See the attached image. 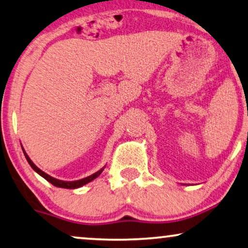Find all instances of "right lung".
<instances>
[{
  "mask_svg": "<svg viewBox=\"0 0 248 248\" xmlns=\"http://www.w3.org/2000/svg\"><path fill=\"white\" fill-rule=\"evenodd\" d=\"M23 154H25V157H26V159H27V161L29 162V165L31 166V168L33 169V170L38 172V174H39L40 176H43V177L45 178L46 181H48V182L50 183V184H53L54 186H56V187H63V188H78V187H81V186H82V185L87 184V183H89V182H91V181H93L94 178H97L98 176H99V175L101 174V172H103V170H104V168H101L99 171L94 172L93 175L88 176V177H86V178L79 179V181L64 182V181H60V179L54 178V177H52V176L47 175L46 172H44L43 170H40V169H39L38 167H37V166H36L35 164H33V162H32L31 160H30V158L28 157V155L26 154L25 150H23Z\"/></svg>",
  "mask_w": 248,
  "mask_h": 248,
  "instance_id": "add662e5",
  "label": "right lung"
}]
</instances>
